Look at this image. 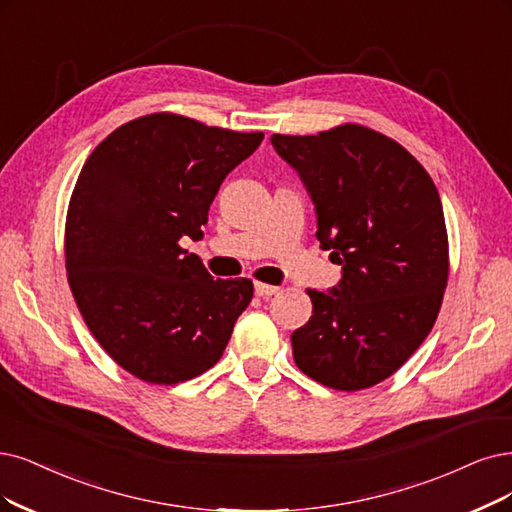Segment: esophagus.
I'll return each mask as SVG.
<instances>
[{
	"label": "esophagus",
	"mask_w": 512,
	"mask_h": 512,
	"mask_svg": "<svg viewBox=\"0 0 512 512\" xmlns=\"http://www.w3.org/2000/svg\"><path fill=\"white\" fill-rule=\"evenodd\" d=\"M280 289L278 287H272V285H263V282H255V295L268 299L272 295H276Z\"/></svg>",
	"instance_id": "esophagus-1"
}]
</instances>
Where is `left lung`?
Masks as SVG:
<instances>
[{
    "label": "left lung",
    "mask_w": 512,
    "mask_h": 512,
    "mask_svg": "<svg viewBox=\"0 0 512 512\" xmlns=\"http://www.w3.org/2000/svg\"><path fill=\"white\" fill-rule=\"evenodd\" d=\"M316 208V238L342 266L291 335L295 365L335 390L384 382L439 316L449 242L437 187L394 139L361 124L308 137L272 135Z\"/></svg>",
    "instance_id": "1"
}]
</instances>
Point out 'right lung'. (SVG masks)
Returning <instances> with one entry per match:
<instances>
[{
	"instance_id": "add662e5",
	"label": "right lung",
	"mask_w": 512,
	"mask_h": 512,
	"mask_svg": "<svg viewBox=\"0 0 512 512\" xmlns=\"http://www.w3.org/2000/svg\"><path fill=\"white\" fill-rule=\"evenodd\" d=\"M261 141L160 111L88 156L67 208V280L94 339L139 380L170 386L211 369L251 304L249 278L215 280L179 242L202 238L223 179Z\"/></svg>"
}]
</instances>
